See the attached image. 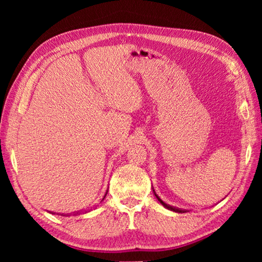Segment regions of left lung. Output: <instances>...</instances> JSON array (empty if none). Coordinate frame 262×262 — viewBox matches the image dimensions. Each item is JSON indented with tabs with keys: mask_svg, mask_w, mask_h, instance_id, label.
<instances>
[{
	"mask_svg": "<svg viewBox=\"0 0 262 262\" xmlns=\"http://www.w3.org/2000/svg\"><path fill=\"white\" fill-rule=\"evenodd\" d=\"M154 193H155V192H154ZM155 195H156V193H155ZM156 198L158 199V201L161 202L164 207L167 208V209L173 210V211H176V212H185V210H181V209H179V208H176V207H172V206H170V205H166V203H165V202H163V201L161 200V199H159V198L157 196V195H156Z\"/></svg>",
	"mask_w": 262,
	"mask_h": 262,
	"instance_id": "1",
	"label": "left lung"
}]
</instances>
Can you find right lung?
Masks as SVG:
<instances>
[{
    "instance_id": "right-lung-1",
    "label": "right lung",
    "mask_w": 262,
    "mask_h": 262,
    "mask_svg": "<svg viewBox=\"0 0 262 262\" xmlns=\"http://www.w3.org/2000/svg\"><path fill=\"white\" fill-rule=\"evenodd\" d=\"M105 195H106V194H105ZM104 198H105V196H104ZM103 200H104V199H103ZM77 214H78V212H77Z\"/></svg>"
}]
</instances>
